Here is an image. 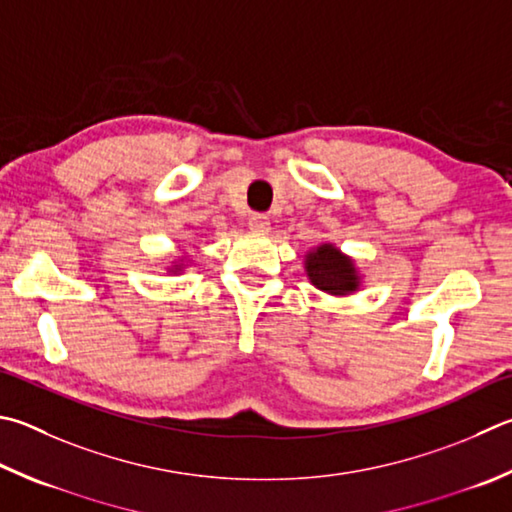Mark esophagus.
<instances>
[{
    "label": "esophagus",
    "mask_w": 512,
    "mask_h": 512,
    "mask_svg": "<svg viewBox=\"0 0 512 512\" xmlns=\"http://www.w3.org/2000/svg\"><path fill=\"white\" fill-rule=\"evenodd\" d=\"M248 228L257 232V235H266V232L271 230V221H268L266 215H259V212H255V215L248 217Z\"/></svg>",
    "instance_id": "esophagus-1"
}]
</instances>
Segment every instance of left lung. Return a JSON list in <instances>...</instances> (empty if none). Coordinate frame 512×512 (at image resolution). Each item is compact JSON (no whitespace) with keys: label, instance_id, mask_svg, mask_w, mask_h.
I'll return each instance as SVG.
<instances>
[{"label":"left lung","instance_id":"left-lung-1","mask_svg":"<svg viewBox=\"0 0 512 512\" xmlns=\"http://www.w3.org/2000/svg\"><path fill=\"white\" fill-rule=\"evenodd\" d=\"M304 273L318 291L327 295L347 297L360 291L362 286V273L356 266V259L342 253L331 241H322L306 250Z\"/></svg>","mask_w":512,"mask_h":512}]
</instances>
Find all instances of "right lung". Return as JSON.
Here are the masks:
<instances>
[{
  "label": "right lung",
  "instance_id": "obj_1",
  "mask_svg": "<svg viewBox=\"0 0 512 512\" xmlns=\"http://www.w3.org/2000/svg\"><path fill=\"white\" fill-rule=\"evenodd\" d=\"M188 266H190V259L185 257V255H181V257H174L172 262H170V266H165V271L170 273V275H181Z\"/></svg>",
  "mask_w": 512,
  "mask_h": 512
}]
</instances>
